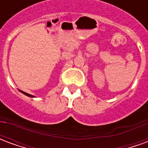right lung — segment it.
<instances>
[{
  "label": "right lung",
  "instance_id": "add662e5",
  "mask_svg": "<svg viewBox=\"0 0 148 148\" xmlns=\"http://www.w3.org/2000/svg\"><path fill=\"white\" fill-rule=\"evenodd\" d=\"M20 91H21V93H24V95H26V96L30 97H34L33 95H31V94H29V93H25V92H24V91H21V90H20Z\"/></svg>",
  "mask_w": 148,
  "mask_h": 148
}]
</instances>
